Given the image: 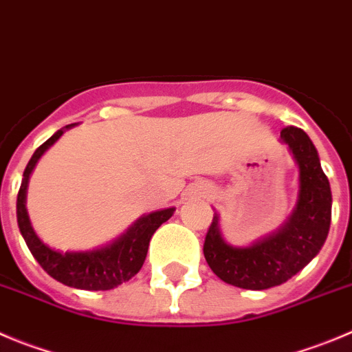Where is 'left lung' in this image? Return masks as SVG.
I'll return each instance as SVG.
<instances>
[{
	"label": "left lung",
	"instance_id": "1",
	"mask_svg": "<svg viewBox=\"0 0 352 352\" xmlns=\"http://www.w3.org/2000/svg\"><path fill=\"white\" fill-rule=\"evenodd\" d=\"M280 142L289 146L299 167V192L290 216L276 232L247 247H235L223 239L219 214L204 242V256L223 282L247 290L282 285L299 273L323 247L332 221V192L321 169L316 146L299 128L282 129Z\"/></svg>",
	"mask_w": 352,
	"mask_h": 352
}]
</instances>
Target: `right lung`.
I'll list each match as a JSON object with an SVG mask.
<instances>
[{
  "label": "right lung",
  "mask_w": 352,
  "mask_h": 352,
  "mask_svg": "<svg viewBox=\"0 0 352 352\" xmlns=\"http://www.w3.org/2000/svg\"><path fill=\"white\" fill-rule=\"evenodd\" d=\"M78 124H69L65 128L58 129L52 138L46 140L41 146L34 152L29 160L28 167L23 170L22 185H20L19 195H16V223L22 233L23 240L28 243L29 250L34 259L41 264L43 270L55 278L56 282L67 287L81 290H110L119 287L120 283L128 282L142 270L145 263L148 243L155 230L160 224L166 223L174 214V207L169 209L155 210L142 216L129 226L120 236L107 245L98 247L93 250H56L46 245L38 233L32 228L29 219L25 199H28V185L36 164L41 159L43 153L55 145L56 140Z\"/></svg>",
  "instance_id": "right-lung-1"
}]
</instances>
